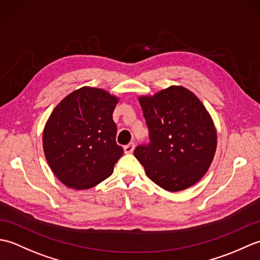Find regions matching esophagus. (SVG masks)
<instances>
[{
    "label": "esophagus",
    "instance_id": "1",
    "mask_svg": "<svg viewBox=\"0 0 260 260\" xmlns=\"http://www.w3.org/2000/svg\"><path fill=\"white\" fill-rule=\"evenodd\" d=\"M134 148H135V144H134V143H129L128 145L124 146V152H125L126 154H132V153H133V151H134Z\"/></svg>",
    "mask_w": 260,
    "mask_h": 260
}]
</instances>
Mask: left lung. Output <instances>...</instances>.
Returning a JSON list of instances; mask_svg holds the SVG:
<instances>
[{
    "instance_id": "obj_1",
    "label": "left lung",
    "mask_w": 260,
    "mask_h": 260,
    "mask_svg": "<svg viewBox=\"0 0 260 260\" xmlns=\"http://www.w3.org/2000/svg\"><path fill=\"white\" fill-rule=\"evenodd\" d=\"M150 132L148 145L134 155L154 183L169 192L194 185L211 165L217 131L207 108L194 93L170 86L139 97Z\"/></svg>"
}]
</instances>
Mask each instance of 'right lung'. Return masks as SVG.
<instances>
[{
	"mask_svg": "<svg viewBox=\"0 0 260 260\" xmlns=\"http://www.w3.org/2000/svg\"><path fill=\"white\" fill-rule=\"evenodd\" d=\"M119 98L81 87L60 102L43 128L42 145L53 174L66 186L87 190L112 175L123 155L113 112Z\"/></svg>",
	"mask_w": 260,
	"mask_h": 260,
	"instance_id": "add662e5",
	"label": "right lung"
}]
</instances>
